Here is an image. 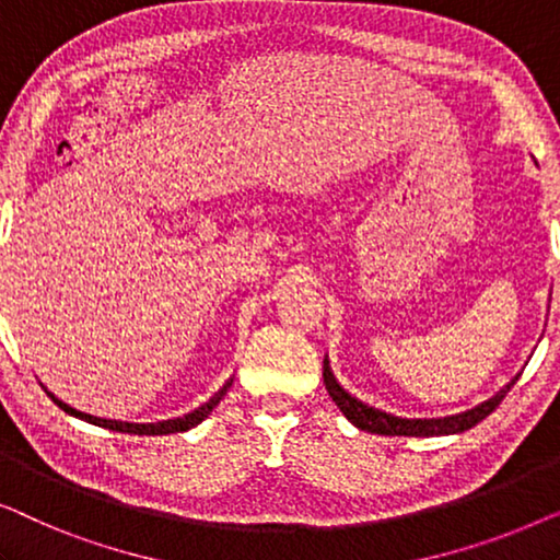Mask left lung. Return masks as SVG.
<instances>
[{
    "label": "left lung",
    "mask_w": 560,
    "mask_h": 560,
    "mask_svg": "<svg viewBox=\"0 0 560 560\" xmlns=\"http://www.w3.org/2000/svg\"><path fill=\"white\" fill-rule=\"evenodd\" d=\"M520 377V374H517ZM510 380L508 385H504L500 393L489 397L477 408L471 410H464V412H456V416H446V418H397L393 412H385V410H377L372 408V405H366L362 400H357L354 395H349L347 389H343L339 382H336L334 372H331V364H328V359H324V385L328 389V395H331V400L339 405V410L347 416V420H351L359 431H366V433H380V435H451V433H464L469 431L479 423V420H485L489 412L497 410V405L504 400V395L510 393L512 385L517 382Z\"/></svg>",
    "instance_id": "left-lung-1"
}]
</instances>
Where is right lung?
Listing matches in <instances>:
<instances>
[{
	"instance_id": "add662e5",
	"label": "right lung",
	"mask_w": 560,
	"mask_h": 560,
	"mask_svg": "<svg viewBox=\"0 0 560 560\" xmlns=\"http://www.w3.org/2000/svg\"><path fill=\"white\" fill-rule=\"evenodd\" d=\"M232 382H234V377H229V380H226V385L221 387L219 393L211 397V400H206V402L201 405V408L190 410L188 416L171 418V420H158V423H125V420H106V418H96V416H89V412H81V410L71 408V405H66L63 400H58V397L52 395V393H48V389H45V393H48L50 400L56 402L60 410H66L68 416L81 418V420H86V423H94V425H98V428H106V431L135 433V435H167V433H183V431H188V428H194V425L201 423V420L209 418V416H211V410L217 408V405L221 402V397L226 395V389L232 387Z\"/></svg>"
}]
</instances>
